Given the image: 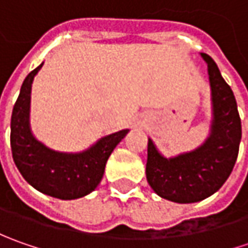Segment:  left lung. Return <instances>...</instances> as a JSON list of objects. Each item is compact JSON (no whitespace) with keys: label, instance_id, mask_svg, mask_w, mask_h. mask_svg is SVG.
I'll return each instance as SVG.
<instances>
[{"label":"left lung","instance_id":"1","mask_svg":"<svg viewBox=\"0 0 248 248\" xmlns=\"http://www.w3.org/2000/svg\"><path fill=\"white\" fill-rule=\"evenodd\" d=\"M208 67L213 120L204 143L175 157H164L153 140L148 142L146 179L160 197L174 203H196L214 195L233 170L242 139V121L233 91L217 63L200 53Z\"/></svg>","mask_w":248,"mask_h":248}]
</instances>
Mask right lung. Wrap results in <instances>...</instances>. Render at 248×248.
Returning <instances> with one entry per match:
<instances>
[{
  "mask_svg": "<svg viewBox=\"0 0 248 248\" xmlns=\"http://www.w3.org/2000/svg\"><path fill=\"white\" fill-rule=\"evenodd\" d=\"M43 64L24 78L12 110V157L20 174L34 189L61 200L80 199L99 185L108 158L129 129L106 135L78 153H63L45 146L30 129L31 84Z\"/></svg>",
  "mask_w": 248,
  "mask_h": 248,
  "instance_id": "add662e5",
  "label": "right lung"
}]
</instances>
